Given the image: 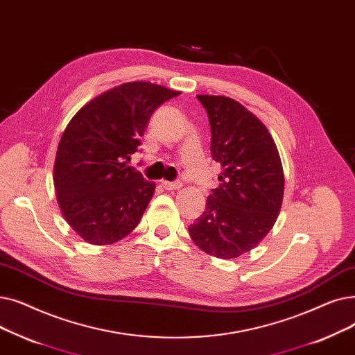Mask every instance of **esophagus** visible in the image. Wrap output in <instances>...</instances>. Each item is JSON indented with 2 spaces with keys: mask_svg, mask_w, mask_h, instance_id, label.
Returning <instances> with one entry per match:
<instances>
[{
  "mask_svg": "<svg viewBox=\"0 0 355 355\" xmlns=\"http://www.w3.org/2000/svg\"><path fill=\"white\" fill-rule=\"evenodd\" d=\"M162 187L166 191H176V189L182 188V182H179V180H176V182H166V180H163L162 182Z\"/></svg>",
  "mask_w": 355,
  "mask_h": 355,
  "instance_id": "obj_1",
  "label": "esophagus"
}]
</instances>
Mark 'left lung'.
Here are the masks:
<instances>
[{"label": "left lung", "mask_w": 355, "mask_h": 355, "mask_svg": "<svg viewBox=\"0 0 355 355\" xmlns=\"http://www.w3.org/2000/svg\"><path fill=\"white\" fill-rule=\"evenodd\" d=\"M211 125V156L221 164L219 187L189 234L208 254L228 260L254 248L280 212L284 178L264 124L237 101L198 95Z\"/></svg>", "instance_id": "left-lung-1"}]
</instances>
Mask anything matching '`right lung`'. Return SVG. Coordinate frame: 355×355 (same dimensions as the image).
Here are the masks:
<instances>
[{
    "instance_id": "right-lung-1",
    "label": "right lung",
    "mask_w": 355,
    "mask_h": 355,
    "mask_svg": "<svg viewBox=\"0 0 355 355\" xmlns=\"http://www.w3.org/2000/svg\"><path fill=\"white\" fill-rule=\"evenodd\" d=\"M180 92L128 82L98 95L67 124L55 162V189L64 219L94 245L121 240L136 228L155 183L132 166L151 114Z\"/></svg>"
}]
</instances>
